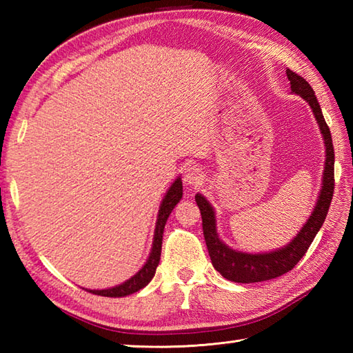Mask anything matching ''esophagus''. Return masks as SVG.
Masks as SVG:
<instances>
[{"instance_id":"34e87169","label":"esophagus","mask_w":353,"mask_h":353,"mask_svg":"<svg viewBox=\"0 0 353 353\" xmlns=\"http://www.w3.org/2000/svg\"><path fill=\"white\" fill-rule=\"evenodd\" d=\"M203 179H205L203 171H201V168H199L197 165H190V167L185 170L183 183L186 186H190V188H197L199 185L203 183Z\"/></svg>"}]
</instances>
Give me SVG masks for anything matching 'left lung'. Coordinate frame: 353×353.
I'll list each match as a JSON object with an SVG mask.
<instances>
[{
  "label": "left lung",
  "instance_id": "left-lung-1",
  "mask_svg": "<svg viewBox=\"0 0 353 353\" xmlns=\"http://www.w3.org/2000/svg\"><path fill=\"white\" fill-rule=\"evenodd\" d=\"M287 77L290 80L292 94L301 95L302 99L310 104L314 117H316L320 132L323 134L325 147H326V162L323 171V183L319 194L316 208L310 215L308 221L303 224L302 230L291 239V243L283 245L282 249L268 253H244L230 249L229 245L224 244L215 228V212L211 203L197 194L196 201L201 212V226H203V235L208 245L209 256H211L212 265L220 272V274L232 282L238 283H253L270 281L274 277L285 274L290 270L294 268L299 261L302 259L306 250L310 249L311 243L316 238L317 232L323 226L325 219L331 206L332 196H334V145L332 137L329 132V127L325 121L323 114H321L320 104L317 97L314 95V89L310 86L302 76L287 70Z\"/></svg>",
  "mask_w": 353,
  "mask_h": 353
}]
</instances>
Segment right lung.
Returning a JSON list of instances; mask_svg holds the SVG:
<instances>
[{
    "label": "right lung",
    "mask_w": 353,
    "mask_h": 353,
    "mask_svg": "<svg viewBox=\"0 0 353 353\" xmlns=\"http://www.w3.org/2000/svg\"><path fill=\"white\" fill-rule=\"evenodd\" d=\"M183 194V186H182V179L177 177L174 183L170 186V190L165 194V197L159 208V214H157V221H156V229H154V238H153V247L152 252H150V256L139 272L132 276L129 281L123 282L121 285H117L114 288L108 290H86L92 294L97 296H104V297H124L133 294V292L139 291L144 288L145 285L153 279L156 273V267L159 265L161 261V250H162V235H163V228L165 223H167L168 216L171 214L174 206L181 201Z\"/></svg>",
    "instance_id": "obj_1"
}]
</instances>
